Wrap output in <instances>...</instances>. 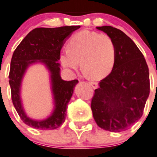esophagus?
<instances>
[{
    "label": "esophagus",
    "instance_id": "34e87169",
    "mask_svg": "<svg viewBox=\"0 0 157 157\" xmlns=\"http://www.w3.org/2000/svg\"><path fill=\"white\" fill-rule=\"evenodd\" d=\"M89 84L91 86H92V88H93V89H97V88H98V83L96 82H89Z\"/></svg>",
    "mask_w": 157,
    "mask_h": 157
}]
</instances>
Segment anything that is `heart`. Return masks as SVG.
I'll list each match as a JSON object with an SVG mask.
<instances>
[{"mask_svg":"<svg viewBox=\"0 0 157 157\" xmlns=\"http://www.w3.org/2000/svg\"><path fill=\"white\" fill-rule=\"evenodd\" d=\"M116 47L109 35L94 31L77 33L68 41V48L61 52L62 65L69 71H75L81 65L86 74L93 78L106 77L114 68Z\"/></svg>","mask_w":157,"mask_h":157,"instance_id":"1","label":"heart"}]
</instances>
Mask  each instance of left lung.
I'll return each instance as SVG.
<instances>
[{
	"instance_id": "obj_1",
	"label": "left lung",
	"mask_w": 157,
	"mask_h": 157,
	"mask_svg": "<svg viewBox=\"0 0 157 157\" xmlns=\"http://www.w3.org/2000/svg\"><path fill=\"white\" fill-rule=\"evenodd\" d=\"M115 42L116 60L108 76L95 90L91 109L94 119L105 130L119 132L129 129L142 117L150 95V73L144 56L121 30L96 27Z\"/></svg>"
}]
</instances>
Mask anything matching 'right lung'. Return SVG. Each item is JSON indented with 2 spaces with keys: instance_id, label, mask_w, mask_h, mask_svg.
Here are the masks:
<instances>
[{
  "instance_id": "add662e5",
  "label": "right lung",
  "mask_w": 157,
  "mask_h": 157,
  "mask_svg": "<svg viewBox=\"0 0 157 157\" xmlns=\"http://www.w3.org/2000/svg\"><path fill=\"white\" fill-rule=\"evenodd\" d=\"M80 26L60 28H38L33 29L22 40L14 52L10 62L9 84L13 105L25 124L38 129H55L65 122L68 103L75 86L78 81H65L60 75V52L65 41ZM41 63L50 73L54 109L52 114L42 121L31 119L26 116L20 98L22 79L31 64Z\"/></svg>"
}]
</instances>
